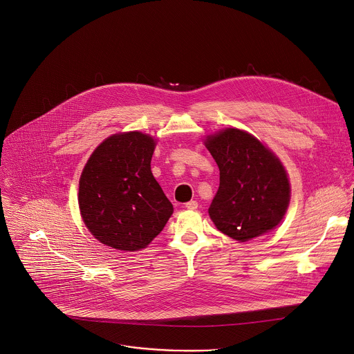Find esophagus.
Segmentation results:
<instances>
[{"label": "esophagus", "instance_id": "esophagus-1", "mask_svg": "<svg viewBox=\"0 0 354 354\" xmlns=\"http://www.w3.org/2000/svg\"><path fill=\"white\" fill-rule=\"evenodd\" d=\"M185 207H186L187 209H197L198 204H197V201H189V203L185 204Z\"/></svg>", "mask_w": 354, "mask_h": 354}]
</instances>
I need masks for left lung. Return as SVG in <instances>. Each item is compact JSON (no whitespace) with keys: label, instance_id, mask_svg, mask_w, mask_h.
<instances>
[{"label":"left lung","instance_id":"1","mask_svg":"<svg viewBox=\"0 0 354 354\" xmlns=\"http://www.w3.org/2000/svg\"><path fill=\"white\" fill-rule=\"evenodd\" d=\"M204 146L219 168V187L208 208L216 229L238 242L275 229L290 203V182L279 157L238 128L207 135Z\"/></svg>","mask_w":354,"mask_h":354}]
</instances>
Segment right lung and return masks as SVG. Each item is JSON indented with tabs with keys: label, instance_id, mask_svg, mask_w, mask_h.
I'll return each instance as SVG.
<instances>
[{
	"label": "right lung",
	"instance_id": "obj_1",
	"mask_svg": "<svg viewBox=\"0 0 354 354\" xmlns=\"http://www.w3.org/2000/svg\"><path fill=\"white\" fill-rule=\"evenodd\" d=\"M157 139L139 131L102 140L88 157L77 203L83 223L102 245L121 250L146 249L164 229L174 205L151 172Z\"/></svg>",
	"mask_w": 354,
	"mask_h": 354
}]
</instances>
